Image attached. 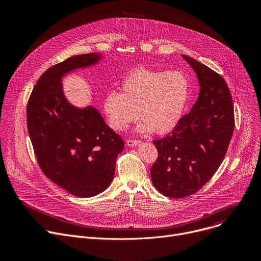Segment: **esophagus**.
<instances>
[{
	"instance_id": "34e87169",
	"label": "esophagus",
	"mask_w": 261,
	"mask_h": 261,
	"mask_svg": "<svg viewBox=\"0 0 261 261\" xmlns=\"http://www.w3.org/2000/svg\"><path fill=\"white\" fill-rule=\"evenodd\" d=\"M141 141L139 139H127L126 140V143H127L128 146H135V145H137Z\"/></svg>"
}]
</instances>
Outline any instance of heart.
<instances>
[{"mask_svg":"<svg viewBox=\"0 0 261 261\" xmlns=\"http://www.w3.org/2000/svg\"><path fill=\"white\" fill-rule=\"evenodd\" d=\"M120 90V94L109 92L103 101L110 128L123 131L139 117L142 122L137 131L164 134L180 119L188 99L189 82L179 71L137 68L122 81Z\"/></svg>","mask_w":261,"mask_h":261,"instance_id":"b5f03b06","label":"heart"}]
</instances>
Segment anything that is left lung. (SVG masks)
Wrapping results in <instances>:
<instances>
[{"label":"left lung","mask_w":261,"mask_h":261,"mask_svg":"<svg viewBox=\"0 0 261 261\" xmlns=\"http://www.w3.org/2000/svg\"><path fill=\"white\" fill-rule=\"evenodd\" d=\"M182 58L196 73L199 96L171 133L154 140L158 158L151 168L155 188L170 198L192 195L212 178L234 130L232 97L224 79L196 60Z\"/></svg>","instance_id":"obj_1"}]
</instances>
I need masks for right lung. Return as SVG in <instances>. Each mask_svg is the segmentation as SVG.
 Wrapping results in <instances>:
<instances>
[{
    "label": "right lung",
    "mask_w": 261,
    "mask_h": 261,
    "mask_svg": "<svg viewBox=\"0 0 261 261\" xmlns=\"http://www.w3.org/2000/svg\"><path fill=\"white\" fill-rule=\"evenodd\" d=\"M102 58L92 53L71 57L47 69L27 105V124L34 153L43 173L67 192L92 197L113 181L124 140L93 107L77 108L65 98L62 77Z\"/></svg>",
    "instance_id": "obj_1"
}]
</instances>
